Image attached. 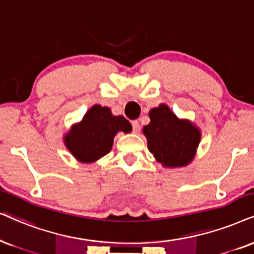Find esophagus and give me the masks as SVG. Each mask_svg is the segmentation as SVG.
<instances>
[{"label":"esophagus","mask_w":254,"mask_h":254,"mask_svg":"<svg viewBox=\"0 0 254 254\" xmlns=\"http://www.w3.org/2000/svg\"><path fill=\"white\" fill-rule=\"evenodd\" d=\"M132 127H133V132L134 133L139 132V130H140L139 122H138V121H132Z\"/></svg>","instance_id":"obj_1"}]
</instances>
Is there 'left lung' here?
<instances>
[{"label":"left lung","mask_w":254,"mask_h":254,"mask_svg":"<svg viewBox=\"0 0 254 254\" xmlns=\"http://www.w3.org/2000/svg\"><path fill=\"white\" fill-rule=\"evenodd\" d=\"M149 117L150 123L143 127V133L156 162L168 169L190 164L200 143V129L190 120L178 118L165 103L151 109Z\"/></svg>","instance_id":"1"}]
</instances>
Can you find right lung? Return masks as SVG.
I'll use <instances>...</instances> for the list:
<instances>
[{
    "instance_id": "add662e5",
    "label": "right lung",
    "mask_w": 254,
    "mask_h": 254,
    "mask_svg": "<svg viewBox=\"0 0 254 254\" xmlns=\"http://www.w3.org/2000/svg\"><path fill=\"white\" fill-rule=\"evenodd\" d=\"M131 130V123L123 116H115L110 108L95 104L81 122L64 133L63 142L76 160L90 164L110 152L118 132L129 133Z\"/></svg>"
}]
</instances>
